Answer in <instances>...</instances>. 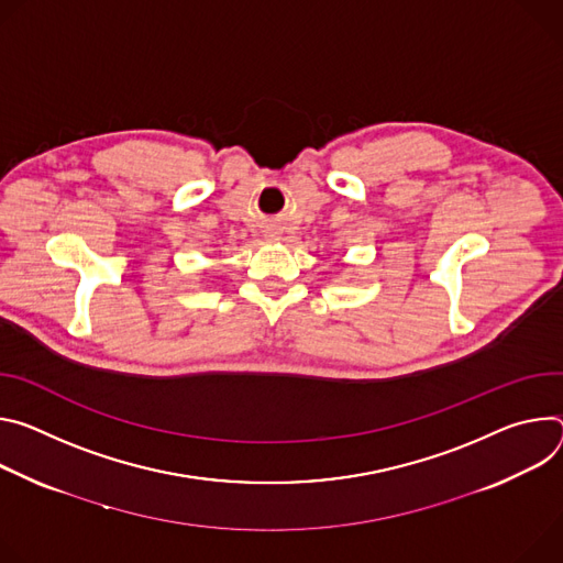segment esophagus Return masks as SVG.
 I'll return each instance as SVG.
<instances>
[{
    "label": "esophagus",
    "mask_w": 563,
    "mask_h": 563,
    "mask_svg": "<svg viewBox=\"0 0 563 563\" xmlns=\"http://www.w3.org/2000/svg\"><path fill=\"white\" fill-rule=\"evenodd\" d=\"M264 239H266L268 243H277V241L282 239V228H279V225H271V228L266 230Z\"/></svg>",
    "instance_id": "obj_1"
}]
</instances>
